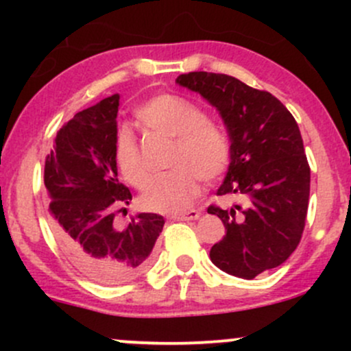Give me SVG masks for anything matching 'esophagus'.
Returning a JSON list of instances; mask_svg holds the SVG:
<instances>
[{"instance_id":"1","label":"esophagus","mask_w":351,"mask_h":351,"mask_svg":"<svg viewBox=\"0 0 351 351\" xmlns=\"http://www.w3.org/2000/svg\"><path fill=\"white\" fill-rule=\"evenodd\" d=\"M199 216H201L199 209H188V211H183V213H175L171 217L175 221H191V219H198Z\"/></svg>"}]
</instances>
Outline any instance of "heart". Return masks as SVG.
<instances>
[{
	"label": "heart",
	"mask_w": 351,
	"mask_h": 351,
	"mask_svg": "<svg viewBox=\"0 0 351 351\" xmlns=\"http://www.w3.org/2000/svg\"><path fill=\"white\" fill-rule=\"evenodd\" d=\"M135 117L143 127L175 136L170 152L173 168L148 181L142 195L145 208L165 213L188 208L199 193L197 175L211 181L228 168L226 136L188 100L170 94L156 95L136 107ZM115 162L128 183L143 186L148 171L128 128H120L117 134Z\"/></svg>",
	"instance_id": "obj_1"
}]
</instances>
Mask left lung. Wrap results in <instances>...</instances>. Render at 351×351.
Wrapping results in <instances>:
<instances>
[{"label": "left lung", "mask_w": 351, "mask_h": 351, "mask_svg": "<svg viewBox=\"0 0 351 351\" xmlns=\"http://www.w3.org/2000/svg\"><path fill=\"white\" fill-rule=\"evenodd\" d=\"M176 84L219 112L231 162L216 195L244 199V208H208L226 228L209 251L213 264L247 280L279 267L300 243L308 208L310 168L295 119L272 94L231 75L189 72Z\"/></svg>", "instance_id": "8db88e82"}]
</instances>
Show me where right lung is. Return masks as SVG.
<instances>
[{
    "label": "right lung",
    "instance_id": "1",
    "mask_svg": "<svg viewBox=\"0 0 351 351\" xmlns=\"http://www.w3.org/2000/svg\"><path fill=\"white\" fill-rule=\"evenodd\" d=\"M119 102L114 94L75 114L56 135L44 167L51 226L60 247L80 274L104 285L138 277L152 263L165 224L163 216L138 213L123 229L114 226L117 209L132 201L115 162Z\"/></svg>",
    "mask_w": 351,
    "mask_h": 351
}]
</instances>
